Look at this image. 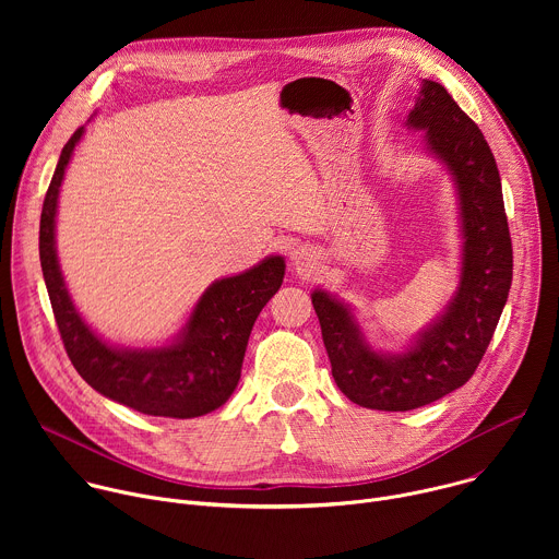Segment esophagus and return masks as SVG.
<instances>
[{
  "instance_id": "1",
  "label": "esophagus",
  "mask_w": 559,
  "mask_h": 559,
  "mask_svg": "<svg viewBox=\"0 0 559 559\" xmlns=\"http://www.w3.org/2000/svg\"><path fill=\"white\" fill-rule=\"evenodd\" d=\"M292 261H294V265L296 267H309V263H311V257H309V252L307 250H296L294 254H292Z\"/></svg>"
}]
</instances>
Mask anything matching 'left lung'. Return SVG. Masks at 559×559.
I'll return each instance as SVG.
<instances>
[{
    "mask_svg": "<svg viewBox=\"0 0 559 559\" xmlns=\"http://www.w3.org/2000/svg\"><path fill=\"white\" fill-rule=\"evenodd\" d=\"M407 126L447 166L460 210V285L433 325L403 354H380L365 341L352 309L323 289L311 294L332 376L352 403L409 412L462 386L480 365L513 278V248L493 152L444 86L423 79Z\"/></svg>",
    "mask_w": 559,
    "mask_h": 559,
    "instance_id": "1",
    "label": "left lung"
}]
</instances>
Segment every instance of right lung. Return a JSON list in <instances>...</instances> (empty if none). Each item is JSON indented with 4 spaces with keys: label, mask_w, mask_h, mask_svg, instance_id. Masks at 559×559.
Segmentation results:
<instances>
[{
    "label": "right lung",
    "mask_w": 559,
    "mask_h": 559,
    "mask_svg": "<svg viewBox=\"0 0 559 559\" xmlns=\"http://www.w3.org/2000/svg\"><path fill=\"white\" fill-rule=\"evenodd\" d=\"M82 134L84 126L76 128L61 150L39 223V261L66 354L79 376L119 405L164 418L205 416L234 393L254 321L278 292L285 261L267 257L243 274L214 281L197 300L186 328L166 347L108 345L72 305L55 248L59 188Z\"/></svg>",
    "instance_id": "right-lung-1"
}]
</instances>
